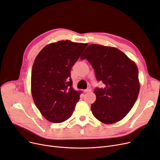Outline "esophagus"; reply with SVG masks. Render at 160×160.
I'll use <instances>...</instances> for the list:
<instances>
[{"label":"esophagus","instance_id":"esophagus-1","mask_svg":"<svg viewBox=\"0 0 160 160\" xmlns=\"http://www.w3.org/2000/svg\"><path fill=\"white\" fill-rule=\"evenodd\" d=\"M90 91H91V88L90 87H88L87 89H85L84 90V92H90Z\"/></svg>","mask_w":160,"mask_h":160}]
</instances>
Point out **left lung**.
<instances>
[{
    "instance_id": "left-lung-1",
    "label": "left lung",
    "mask_w": 160,
    "mask_h": 160,
    "mask_svg": "<svg viewBox=\"0 0 160 160\" xmlns=\"http://www.w3.org/2000/svg\"><path fill=\"white\" fill-rule=\"evenodd\" d=\"M81 59L92 66L97 81L103 88L96 87V100L91 105L94 117L104 124H113L130 111L139 92L137 65L119 49L91 44Z\"/></svg>"
}]
</instances>
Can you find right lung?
<instances>
[{
  "mask_svg": "<svg viewBox=\"0 0 160 160\" xmlns=\"http://www.w3.org/2000/svg\"><path fill=\"white\" fill-rule=\"evenodd\" d=\"M87 45L60 41L46 45L35 58L32 96L42 115L51 122L68 120L79 100L82 91L73 89L70 71Z\"/></svg>",
  "mask_w": 160,
  "mask_h": 160,
  "instance_id": "1",
  "label": "right lung"
}]
</instances>
